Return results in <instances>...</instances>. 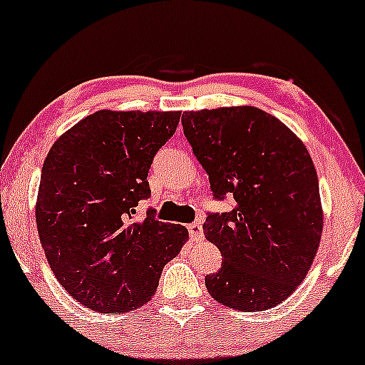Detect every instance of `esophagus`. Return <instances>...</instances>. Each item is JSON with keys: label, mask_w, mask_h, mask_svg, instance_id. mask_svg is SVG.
<instances>
[{"label": "esophagus", "mask_w": 365, "mask_h": 365, "mask_svg": "<svg viewBox=\"0 0 365 365\" xmlns=\"http://www.w3.org/2000/svg\"><path fill=\"white\" fill-rule=\"evenodd\" d=\"M188 232H190L192 241H200L202 238H204V230H202V225L199 221L188 225Z\"/></svg>", "instance_id": "obj_1"}]
</instances>
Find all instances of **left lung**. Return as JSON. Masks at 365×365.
<instances>
[{"mask_svg": "<svg viewBox=\"0 0 365 365\" xmlns=\"http://www.w3.org/2000/svg\"><path fill=\"white\" fill-rule=\"evenodd\" d=\"M182 125L214 199H235L231 210L205 217V238L222 255L205 287L227 308H274L304 280L322 240L318 175L308 149L255 107L185 112Z\"/></svg>", "mask_w": 365, "mask_h": 365, "instance_id": "1", "label": "left lung"}]
</instances>
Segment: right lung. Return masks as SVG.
<instances>
[{"instance_id": "add662e5", "label": "right lung", "mask_w": 365, "mask_h": 365, "mask_svg": "<svg viewBox=\"0 0 365 365\" xmlns=\"http://www.w3.org/2000/svg\"><path fill=\"white\" fill-rule=\"evenodd\" d=\"M182 112L98 110L52 144L42 166L35 221L56 279L98 313H127L155 296L163 267L188 231L135 207L151 195L155 155Z\"/></svg>"}]
</instances>
